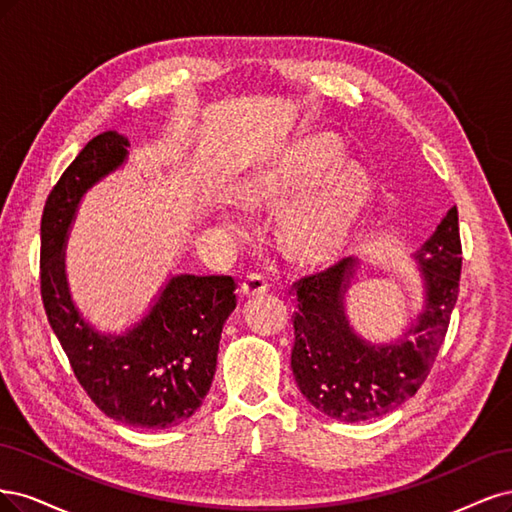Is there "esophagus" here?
<instances>
[{"label":"esophagus","mask_w":512,"mask_h":512,"mask_svg":"<svg viewBox=\"0 0 512 512\" xmlns=\"http://www.w3.org/2000/svg\"><path fill=\"white\" fill-rule=\"evenodd\" d=\"M268 291V283L266 278H263L261 274H251L244 278V283L240 285V293L242 298H253V295H261Z\"/></svg>","instance_id":"34e87169"}]
</instances>
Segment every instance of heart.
<instances>
[{
  "instance_id": "obj_1",
  "label": "heart",
  "mask_w": 512,
  "mask_h": 512,
  "mask_svg": "<svg viewBox=\"0 0 512 512\" xmlns=\"http://www.w3.org/2000/svg\"><path fill=\"white\" fill-rule=\"evenodd\" d=\"M342 146L329 134L306 136L287 146L268 166L255 170L238 185V200L246 206H276L310 180L340 161ZM370 202V180L355 163H344L298 193L280 210L278 236L285 251L304 263L334 259L349 244ZM221 221L242 229V214L225 204Z\"/></svg>"
}]
</instances>
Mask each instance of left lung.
I'll return each mask as SVG.
<instances>
[{
  "mask_svg": "<svg viewBox=\"0 0 512 512\" xmlns=\"http://www.w3.org/2000/svg\"><path fill=\"white\" fill-rule=\"evenodd\" d=\"M423 310L398 340L374 344L349 321L344 295L359 263L353 257L295 283L298 312L291 368L304 398L327 417L357 423L383 417L417 393L447 336L459 293L461 242L453 206L412 255Z\"/></svg>",
  "mask_w": 512,
  "mask_h": 512,
  "instance_id": "obj_1",
  "label": "left lung"
}]
</instances>
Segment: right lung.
I'll return each mask as SVG.
<instances>
[{
	"label": "right lung",
	"instance_id": "obj_1",
	"mask_svg": "<svg viewBox=\"0 0 512 512\" xmlns=\"http://www.w3.org/2000/svg\"><path fill=\"white\" fill-rule=\"evenodd\" d=\"M127 146L117 131L95 136L48 195L40 289L48 323L97 408L131 427L163 430L187 421L210 391L236 283L232 276H170L151 310L123 334L97 332L82 317L65 276V242L82 195L123 166Z\"/></svg>",
	"mask_w": 512,
	"mask_h": 512
}]
</instances>
